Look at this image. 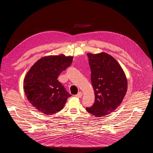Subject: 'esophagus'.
Instances as JSON below:
<instances>
[{"mask_svg": "<svg viewBox=\"0 0 153 153\" xmlns=\"http://www.w3.org/2000/svg\"><path fill=\"white\" fill-rule=\"evenodd\" d=\"M82 96V92H79L77 94L75 95V97H78V98H80Z\"/></svg>", "mask_w": 153, "mask_h": 153, "instance_id": "34e87169", "label": "esophagus"}]
</instances>
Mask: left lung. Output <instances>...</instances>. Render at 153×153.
Listing matches in <instances>:
<instances>
[{"instance_id":"8db88e82","label":"left lung","mask_w":153,"mask_h":153,"mask_svg":"<svg viewBox=\"0 0 153 153\" xmlns=\"http://www.w3.org/2000/svg\"><path fill=\"white\" fill-rule=\"evenodd\" d=\"M91 71L95 100L86 110L96 117L113 112L122 103L127 91L125 74L117 61L105 53H87Z\"/></svg>"}]
</instances>
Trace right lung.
<instances>
[{
	"label": "right lung",
	"mask_w": 153,
	"mask_h": 153,
	"mask_svg": "<svg viewBox=\"0 0 153 153\" xmlns=\"http://www.w3.org/2000/svg\"><path fill=\"white\" fill-rule=\"evenodd\" d=\"M73 56H48L38 60L27 73L24 89L30 103L40 113L53 114L63 109L71 95L57 80L70 67Z\"/></svg>",
	"instance_id": "obj_1"
}]
</instances>
